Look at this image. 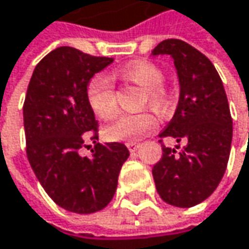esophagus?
<instances>
[{
  "label": "esophagus",
  "mask_w": 249,
  "mask_h": 249,
  "mask_svg": "<svg viewBox=\"0 0 249 249\" xmlns=\"http://www.w3.org/2000/svg\"><path fill=\"white\" fill-rule=\"evenodd\" d=\"M126 147H128V150H129L131 153H134V151H137V150H138L140 142H137V141H131V142H126Z\"/></svg>",
  "instance_id": "1"
}]
</instances>
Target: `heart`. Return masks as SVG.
<instances>
[{"instance_id": "1", "label": "heart", "mask_w": 249, "mask_h": 249, "mask_svg": "<svg viewBox=\"0 0 249 249\" xmlns=\"http://www.w3.org/2000/svg\"><path fill=\"white\" fill-rule=\"evenodd\" d=\"M117 76L141 86L145 92V101L159 112H166L170 105V93L163 85V71L145 60L132 62L117 72ZM88 102L99 118H109L117 112V92L107 75H95L88 85ZM157 125L151 112L123 114L105 126V137L111 141H137Z\"/></svg>"}]
</instances>
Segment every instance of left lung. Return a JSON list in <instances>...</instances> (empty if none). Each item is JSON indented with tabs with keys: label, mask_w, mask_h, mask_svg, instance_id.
Returning <instances> with one entry per match:
<instances>
[{
	"label": "left lung",
	"mask_w": 249,
	"mask_h": 249,
	"mask_svg": "<svg viewBox=\"0 0 249 249\" xmlns=\"http://www.w3.org/2000/svg\"><path fill=\"white\" fill-rule=\"evenodd\" d=\"M151 54H170L180 83L176 112L160 138L184 141L178 153L180 145L161 144L163 157L153 167L156 189L166 203L192 208L215 192L228 166L232 141L228 98L212 62L186 41L164 40Z\"/></svg>",
	"instance_id": "8db88e82"
}]
</instances>
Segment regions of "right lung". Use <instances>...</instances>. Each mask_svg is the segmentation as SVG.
I'll return each instance as SVG.
<instances>
[{
    "instance_id": "right-lung-1",
    "label": "right lung",
    "mask_w": 249,
    "mask_h": 249,
    "mask_svg": "<svg viewBox=\"0 0 249 249\" xmlns=\"http://www.w3.org/2000/svg\"><path fill=\"white\" fill-rule=\"evenodd\" d=\"M112 62V57L57 47L38 62L27 88L23 107L27 159L46 193L69 212L104 209L115 195L129 156L121 142H98L92 157L79 154L88 135L93 132L92 138L98 140L88 85Z\"/></svg>"
}]
</instances>
